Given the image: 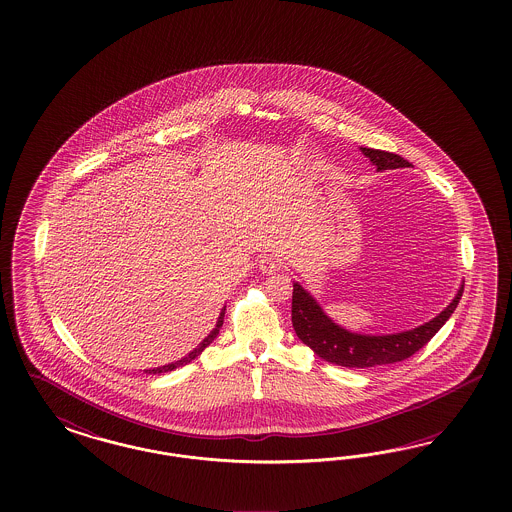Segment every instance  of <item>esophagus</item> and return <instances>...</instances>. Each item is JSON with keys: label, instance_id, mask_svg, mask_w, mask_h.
<instances>
[{"label": "esophagus", "instance_id": "esophagus-1", "mask_svg": "<svg viewBox=\"0 0 512 512\" xmlns=\"http://www.w3.org/2000/svg\"><path fill=\"white\" fill-rule=\"evenodd\" d=\"M279 266H281V263H279L278 257H274V255H263L259 259V270L263 274H272V272L279 270Z\"/></svg>", "mask_w": 512, "mask_h": 512}]
</instances>
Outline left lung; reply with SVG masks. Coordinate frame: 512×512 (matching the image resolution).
<instances>
[{"label": "left lung", "instance_id": "1", "mask_svg": "<svg viewBox=\"0 0 512 512\" xmlns=\"http://www.w3.org/2000/svg\"><path fill=\"white\" fill-rule=\"evenodd\" d=\"M362 154L370 157L377 171L402 169L409 167V161L400 155L360 148ZM464 287H460L458 295L432 321L417 326L407 332L387 334V336H370V334H355L340 325H336L325 311L313 300L310 293L302 289V285L293 283V326L296 336L304 341L317 357L325 358L343 368H375L383 364L402 362L405 358L413 357L428 341L434 338L437 330L449 321L450 315L456 310Z\"/></svg>", "mask_w": 512, "mask_h": 512}]
</instances>
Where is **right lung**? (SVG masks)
I'll use <instances>...</instances> for the list:
<instances>
[{"mask_svg": "<svg viewBox=\"0 0 512 512\" xmlns=\"http://www.w3.org/2000/svg\"><path fill=\"white\" fill-rule=\"evenodd\" d=\"M223 317H225V308L221 310V313H219V317H217V325L204 340H202V343H199L197 345V349H193L187 357L182 358V360H176V362H172V364H165V366H161V368H154V370H144L146 373H165V372H172V370H176V368H180V366H186V364H189L191 360H195V358L199 357L201 355L202 351L212 343V341L216 340L217 334H219V328H221V325H223Z\"/></svg>", "mask_w": 512, "mask_h": 512, "instance_id": "right-lung-1", "label": "right lung"}]
</instances>
